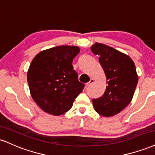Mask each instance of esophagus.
<instances>
[{
  "label": "esophagus",
  "mask_w": 155,
  "mask_h": 155,
  "mask_svg": "<svg viewBox=\"0 0 155 155\" xmlns=\"http://www.w3.org/2000/svg\"><path fill=\"white\" fill-rule=\"evenodd\" d=\"M94 83V79H91V81H89L88 83H86V86H87V87L91 86V85Z\"/></svg>",
  "instance_id": "obj_1"
}]
</instances>
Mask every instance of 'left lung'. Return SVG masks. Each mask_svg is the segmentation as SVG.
<instances>
[{"mask_svg": "<svg viewBox=\"0 0 155 155\" xmlns=\"http://www.w3.org/2000/svg\"><path fill=\"white\" fill-rule=\"evenodd\" d=\"M91 51L99 56L107 78L104 94L93 99L94 110L104 117H112L130 103L138 83L136 66L130 57L112 47L96 43Z\"/></svg>", "mask_w": 155, "mask_h": 155, "instance_id": "8db88e82", "label": "left lung"}]
</instances>
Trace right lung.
I'll return each instance as SVG.
<instances>
[{
  "instance_id": "add662e5",
  "label": "right lung",
  "mask_w": 155,
  "mask_h": 155,
  "mask_svg": "<svg viewBox=\"0 0 155 155\" xmlns=\"http://www.w3.org/2000/svg\"><path fill=\"white\" fill-rule=\"evenodd\" d=\"M78 46L59 45L41 51L27 71V83L34 101L47 113L59 116L72 107L85 85L78 81L72 61Z\"/></svg>"
}]
</instances>
